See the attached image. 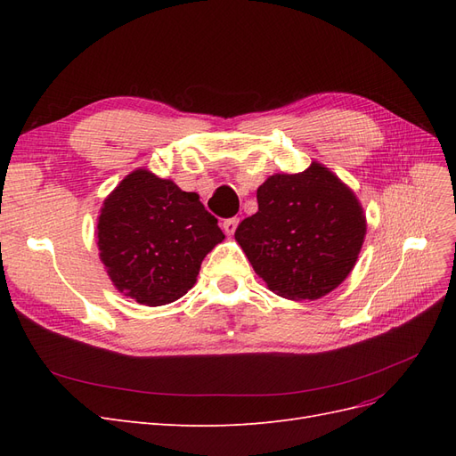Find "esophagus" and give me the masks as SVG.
I'll return each instance as SVG.
<instances>
[{
    "label": "esophagus",
    "mask_w": 456,
    "mask_h": 456,
    "mask_svg": "<svg viewBox=\"0 0 456 456\" xmlns=\"http://www.w3.org/2000/svg\"><path fill=\"white\" fill-rule=\"evenodd\" d=\"M240 224V218L238 216H232V218H226L223 223V230L228 233V236H233V232H236Z\"/></svg>",
    "instance_id": "34e87169"
}]
</instances>
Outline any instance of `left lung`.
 I'll return each mask as SVG.
<instances>
[{"instance_id": "8db88e82", "label": "left lung", "mask_w": 456, "mask_h": 456, "mask_svg": "<svg viewBox=\"0 0 456 456\" xmlns=\"http://www.w3.org/2000/svg\"><path fill=\"white\" fill-rule=\"evenodd\" d=\"M258 211L241 220L236 241L270 291L315 300L355 266L367 232L354 191L322 163L278 173L256 190Z\"/></svg>"}]
</instances>
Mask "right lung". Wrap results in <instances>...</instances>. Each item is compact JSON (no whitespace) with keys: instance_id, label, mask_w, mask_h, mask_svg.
<instances>
[{"instance_id":"right-lung-1","label":"right lung","mask_w":456,"mask_h":456,"mask_svg":"<svg viewBox=\"0 0 456 456\" xmlns=\"http://www.w3.org/2000/svg\"><path fill=\"white\" fill-rule=\"evenodd\" d=\"M96 240L118 291L163 306L194 287L203 258L224 233L196 191L136 169L104 200Z\"/></svg>"}]
</instances>
